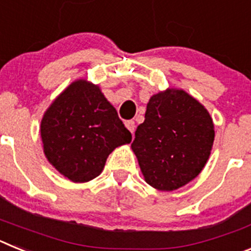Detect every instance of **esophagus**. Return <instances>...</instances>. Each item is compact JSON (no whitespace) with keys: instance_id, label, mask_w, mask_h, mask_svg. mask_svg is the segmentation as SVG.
<instances>
[{"instance_id":"obj_1","label":"esophagus","mask_w":251,"mask_h":251,"mask_svg":"<svg viewBox=\"0 0 251 251\" xmlns=\"http://www.w3.org/2000/svg\"><path fill=\"white\" fill-rule=\"evenodd\" d=\"M124 124H126L127 129L133 134V133H134V130H136V123H134L133 121H126L124 122Z\"/></svg>"}]
</instances>
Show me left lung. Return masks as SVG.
Listing matches in <instances>:
<instances>
[{
	"mask_svg": "<svg viewBox=\"0 0 251 251\" xmlns=\"http://www.w3.org/2000/svg\"><path fill=\"white\" fill-rule=\"evenodd\" d=\"M214 138V123L205 106L185 90L167 89L151 97L132 150L146 182L174 191L199 176Z\"/></svg>",
	"mask_w": 251,
	"mask_h": 251,
	"instance_id": "left-lung-1",
	"label": "left lung"
}]
</instances>
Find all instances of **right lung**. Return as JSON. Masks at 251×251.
Wrapping results in <instances>:
<instances>
[{"label":"right lung","instance_id":"1","mask_svg":"<svg viewBox=\"0 0 251 251\" xmlns=\"http://www.w3.org/2000/svg\"><path fill=\"white\" fill-rule=\"evenodd\" d=\"M40 133L48 161L73 182L99 176L110 153L132 141L100 88L85 79L70 84L52 101Z\"/></svg>","mask_w":251,"mask_h":251}]
</instances>
